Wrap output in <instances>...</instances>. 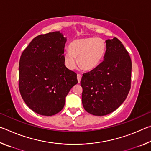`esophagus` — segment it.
I'll use <instances>...</instances> for the list:
<instances>
[{
    "instance_id": "34e87169",
    "label": "esophagus",
    "mask_w": 151,
    "mask_h": 151,
    "mask_svg": "<svg viewBox=\"0 0 151 151\" xmlns=\"http://www.w3.org/2000/svg\"><path fill=\"white\" fill-rule=\"evenodd\" d=\"M81 78H82V75H80V74H78V75H77V79H78V83H80L81 80Z\"/></svg>"
}]
</instances>
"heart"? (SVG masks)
<instances>
[{
    "label": "heart",
    "instance_id": "heart-1",
    "mask_svg": "<svg viewBox=\"0 0 151 151\" xmlns=\"http://www.w3.org/2000/svg\"><path fill=\"white\" fill-rule=\"evenodd\" d=\"M106 45L103 39L96 37H86L74 40L69 45V49L63 53L64 62L66 67L74 69L76 59L80 67L89 71L96 68L104 57Z\"/></svg>",
    "mask_w": 151,
    "mask_h": 151
}]
</instances>
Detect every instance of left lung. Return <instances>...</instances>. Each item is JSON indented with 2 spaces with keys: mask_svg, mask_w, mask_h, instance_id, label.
Segmentation results:
<instances>
[{
  "mask_svg": "<svg viewBox=\"0 0 151 151\" xmlns=\"http://www.w3.org/2000/svg\"><path fill=\"white\" fill-rule=\"evenodd\" d=\"M106 45L104 60L83 74L81 81L84 109L95 116L115 111L131 89L132 62L129 52L116 38L106 40Z\"/></svg>",
  "mask_w": 151,
  "mask_h": 151,
  "instance_id": "obj_1",
  "label": "left lung"
}]
</instances>
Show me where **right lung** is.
I'll list each match as a JSON object with an SVG mask.
<instances>
[{
	"mask_svg": "<svg viewBox=\"0 0 151 151\" xmlns=\"http://www.w3.org/2000/svg\"><path fill=\"white\" fill-rule=\"evenodd\" d=\"M66 39L59 31L40 35L22 52L19 61V88L24 103L36 113L59 112L77 75L65 65Z\"/></svg>",
	"mask_w": 151,
	"mask_h": 151,
	"instance_id": "add662e5",
	"label": "right lung"
}]
</instances>
